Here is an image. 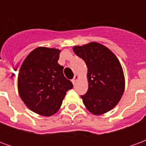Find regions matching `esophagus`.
<instances>
[{
	"mask_svg": "<svg viewBox=\"0 0 146 146\" xmlns=\"http://www.w3.org/2000/svg\"><path fill=\"white\" fill-rule=\"evenodd\" d=\"M77 79H78V76H77V75H75V76H74V77H73V79L72 80V81H73V84H76Z\"/></svg>",
	"mask_w": 146,
	"mask_h": 146,
	"instance_id": "esophagus-1",
	"label": "esophagus"
}]
</instances>
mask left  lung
Wrapping results in <instances>:
<instances>
[{
  "label": "left lung",
  "mask_w": 146,
  "mask_h": 146,
  "mask_svg": "<svg viewBox=\"0 0 146 146\" xmlns=\"http://www.w3.org/2000/svg\"><path fill=\"white\" fill-rule=\"evenodd\" d=\"M73 51L88 66V89L80 96L86 108L95 115L111 110L124 92V76L119 60L109 48L96 42L75 46Z\"/></svg>",
  "instance_id": "left-lung-1"
}]
</instances>
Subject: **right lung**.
<instances>
[{
	"mask_svg": "<svg viewBox=\"0 0 146 146\" xmlns=\"http://www.w3.org/2000/svg\"><path fill=\"white\" fill-rule=\"evenodd\" d=\"M60 51L40 47L30 52L21 66L18 89L22 100L34 113L45 116L59 110L73 84L58 63Z\"/></svg>",
	"mask_w": 146,
	"mask_h": 146,
	"instance_id": "1",
	"label": "right lung"
}]
</instances>
